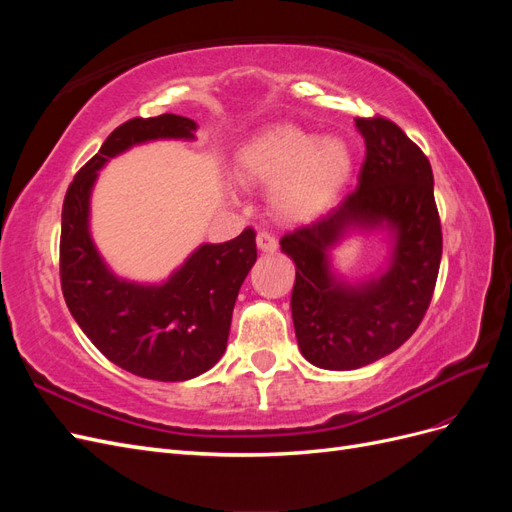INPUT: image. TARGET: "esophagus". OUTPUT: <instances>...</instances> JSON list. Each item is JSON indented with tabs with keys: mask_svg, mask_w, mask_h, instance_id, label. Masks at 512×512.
<instances>
[{
	"mask_svg": "<svg viewBox=\"0 0 512 512\" xmlns=\"http://www.w3.org/2000/svg\"><path fill=\"white\" fill-rule=\"evenodd\" d=\"M256 245H258V250H260V252L273 254V252L277 250V239H275L273 235H269V232H258Z\"/></svg>",
	"mask_w": 512,
	"mask_h": 512,
	"instance_id": "esophagus-1",
	"label": "esophagus"
}]
</instances>
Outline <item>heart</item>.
Here are the masks:
<instances>
[{
    "label": "heart",
    "instance_id": "heart-1",
    "mask_svg": "<svg viewBox=\"0 0 512 512\" xmlns=\"http://www.w3.org/2000/svg\"><path fill=\"white\" fill-rule=\"evenodd\" d=\"M245 185H273L271 205L290 222H305L327 209L352 173V149L339 136H322L282 123L258 132L235 160Z\"/></svg>",
    "mask_w": 512,
    "mask_h": 512
}]
</instances>
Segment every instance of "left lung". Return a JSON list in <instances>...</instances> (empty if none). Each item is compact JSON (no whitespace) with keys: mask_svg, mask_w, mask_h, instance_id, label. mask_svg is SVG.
I'll return each mask as SVG.
<instances>
[{"mask_svg":"<svg viewBox=\"0 0 512 512\" xmlns=\"http://www.w3.org/2000/svg\"><path fill=\"white\" fill-rule=\"evenodd\" d=\"M354 126L365 138L356 190L280 241L297 269L290 307L299 350L333 371L365 367L406 342L427 312L442 258L425 153L389 119L359 117ZM354 231H384L390 254L374 276L350 283L330 252Z\"/></svg>","mask_w":512,"mask_h":512,"instance_id":"left-lung-1","label":"left lung"}]
</instances>
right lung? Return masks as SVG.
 Segmentation results:
<instances>
[{"label": "right lung", "instance_id": "add662e5", "mask_svg": "<svg viewBox=\"0 0 512 512\" xmlns=\"http://www.w3.org/2000/svg\"><path fill=\"white\" fill-rule=\"evenodd\" d=\"M196 128L173 113L126 121L76 173L61 209L59 273L72 318L108 361L147 380L183 382L222 359L256 235L245 228L226 243L198 245L160 284L132 282L111 271L91 237V192L108 160L151 141H194Z\"/></svg>", "mask_w": 512, "mask_h": 512}]
</instances>
